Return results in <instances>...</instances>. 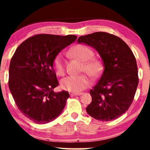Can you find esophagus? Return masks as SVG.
Segmentation results:
<instances>
[{
	"label": "esophagus",
	"instance_id": "34e87169",
	"mask_svg": "<svg viewBox=\"0 0 150 150\" xmlns=\"http://www.w3.org/2000/svg\"><path fill=\"white\" fill-rule=\"evenodd\" d=\"M82 92H80V93H73V94H71L70 95L72 96V97H74V96H80L82 95Z\"/></svg>",
	"mask_w": 150,
	"mask_h": 150
}]
</instances>
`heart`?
Returning a JSON list of instances; mask_svg holds the SVG:
<instances>
[{"label":"heart","mask_w":150,"mask_h":150,"mask_svg":"<svg viewBox=\"0 0 150 150\" xmlns=\"http://www.w3.org/2000/svg\"><path fill=\"white\" fill-rule=\"evenodd\" d=\"M72 53L75 58L83 62L82 70L92 77H97L103 70V64L99 59L92 58L93 53L90 48L84 45H77L72 50ZM53 66L58 75H63L65 73V64L62 54H58L53 60ZM90 78L87 75L77 76H68L61 81V87L64 90L70 92L79 93L91 85Z\"/></svg>","instance_id":"b5f03b06"}]
</instances>
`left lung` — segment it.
<instances>
[{
  "mask_svg": "<svg viewBox=\"0 0 150 150\" xmlns=\"http://www.w3.org/2000/svg\"><path fill=\"white\" fill-rule=\"evenodd\" d=\"M77 42L96 49L104 65L100 79L89 92L92 101L86 111L101 121L116 119L128 111L138 85L133 53L121 39L106 32L81 36Z\"/></svg>",
  "mask_w": 150,
  "mask_h": 150,
  "instance_id": "1",
  "label": "left lung"
}]
</instances>
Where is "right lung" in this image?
Masks as SVG:
<instances>
[{"label": "right lung", "mask_w": 150, "mask_h": 150, "mask_svg": "<svg viewBox=\"0 0 150 150\" xmlns=\"http://www.w3.org/2000/svg\"><path fill=\"white\" fill-rule=\"evenodd\" d=\"M75 35L38 34L18 46L9 67V89L19 110L37 124L49 123L61 114L70 97L54 92L58 85L53 62Z\"/></svg>", "instance_id": "1"}]
</instances>
